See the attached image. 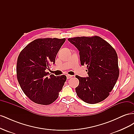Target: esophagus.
Returning a JSON list of instances; mask_svg holds the SVG:
<instances>
[{
	"label": "esophagus",
	"mask_w": 134,
	"mask_h": 134,
	"mask_svg": "<svg viewBox=\"0 0 134 134\" xmlns=\"http://www.w3.org/2000/svg\"><path fill=\"white\" fill-rule=\"evenodd\" d=\"M72 76V75H66V78H67L68 79H69L71 78Z\"/></svg>",
	"instance_id": "esophagus-1"
}]
</instances>
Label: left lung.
Listing matches in <instances>:
<instances>
[{"label":"left lung","instance_id":"left-lung-1","mask_svg":"<svg viewBox=\"0 0 134 134\" xmlns=\"http://www.w3.org/2000/svg\"><path fill=\"white\" fill-rule=\"evenodd\" d=\"M68 41L79 51L80 63L86 65L88 77L78 75L76 94L84 102L95 104L109 95L119 76L118 57L115 50L106 41L97 36L75 37Z\"/></svg>","mask_w":134,"mask_h":134}]
</instances>
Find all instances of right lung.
<instances>
[{"label":"right lung","instance_id":"obj_1","mask_svg":"<svg viewBox=\"0 0 134 134\" xmlns=\"http://www.w3.org/2000/svg\"><path fill=\"white\" fill-rule=\"evenodd\" d=\"M65 38H37L23 48L18 57L17 76L24 93L36 103L48 105L58 98L66 76L48 75L46 70L55 58ZM50 75V74H49Z\"/></svg>","mask_w":134,"mask_h":134}]
</instances>
